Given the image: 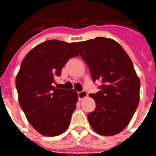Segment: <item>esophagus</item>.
<instances>
[{"mask_svg": "<svg viewBox=\"0 0 156 156\" xmlns=\"http://www.w3.org/2000/svg\"><path fill=\"white\" fill-rule=\"evenodd\" d=\"M78 97H79V100L81 101L83 99H84L85 98L87 97V93L85 90H83V91L78 92Z\"/></svg>", "mask_w": 156, "mask_h": 156, "instance_id": "1", "label": "esophagus"}]
</instances>
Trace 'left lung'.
<instances>
[{
	"instance_id": "8db88e82",
	"label": "left lung",
	"mask_w": 156,
	"mask_h": 156,
	"mask_svg": "<svg viewBox=\"0 0 156 156\" xmlns=\"http://www.w3.org/2000/svg\"><path fill=\"white\" fill-rule=\"evenodd\" d=\"M74 45L89 67L94 82L103 83L100 91L90 94L96 108L88 113L89 123L98 134H118L129 123L140 100V79L131 59L111 38L96 37Z\"/></svg>"
}]
</instances>
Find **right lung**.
<instances>
[{
  "label": "right lung",
  "mask_w": 156,
  "mask_h": 156,
  "mask_svg": "<svg viewBox=\"0 0 156 156\" xmlns=\"http://www.w3.org/2000/svg\"><path fill=\"white\" fill-rule=\"evenodd\" d=\"M78 55L74 43L50 40L34 47L22 62L16 79L19 105L31 126L44 136L60 135L69 126L77 92L55 88L52 83L69 59Z\"/></svg>",
  "instance_id": "1"
}]
</instances>
